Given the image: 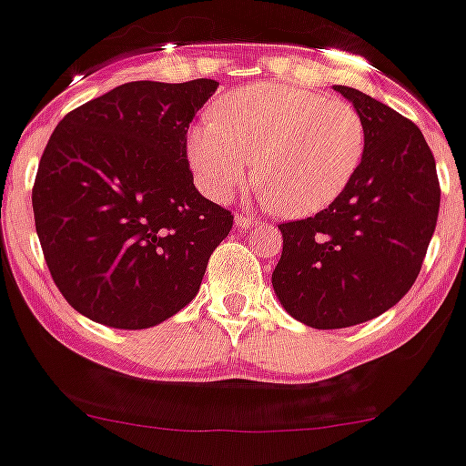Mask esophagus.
I'll return each mask as SVG.
<instances>
[{"instance_id": "obj_1", "label": "esophagus", "mask_w": 466, "mask_h": 466, "mask_svg": "<svg viewBox=\"0 0 466 466\" xmlns=\"http://www.w3.org/2000/svg\"><path fill=\"white\" fill-rule=\"evenodd\" d=\"M234 223H237V228H241V229H248V228H255V225H259V220H257L255 216L238 214L237 218H234Z\"/></svg>"}]
</instances>
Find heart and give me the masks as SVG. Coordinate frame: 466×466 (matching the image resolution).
<instances>
[{
    "label": "heart",
    "mask_w": 466,
    "mask_h": 466,
    "mask_svg": "<svg viewBox=\"0 0 466 466\" xmlns=\"http://www.w3.org/2000/svg\"><path fill=\"white\" fill-rule=\"evenodd\" d=\"M187 155L196 182L228 200L252 173L284 216H309L341 196L364 155V123L341 99L284 84L223 95L214 120L193 125Z\"/></svg>",
    "instance_id": "b5f03b06"
}]
</instances>
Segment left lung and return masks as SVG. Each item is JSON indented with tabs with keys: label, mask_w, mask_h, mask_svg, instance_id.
<instances>
[{
	"label": "left lung",
	"mask_w": 466,
	"mask_h": 466,
	"mask_svg": "<svg viewBox=\"0 0 466 466\" xmlns=\"http://www.w3.org/2000/svg\"><path fill=\"white\" fill-rule=\"evenodd\" d=\"M364 123V155L341 196L316 216L278 225L273 289L316 329L364 323L417 279L440 214L435 157L421 129L362 90L334 86Z\"/></svg>",
	"instance_id": "8db88e82"
}]
</instances>
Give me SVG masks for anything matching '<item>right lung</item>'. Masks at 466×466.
I'll list each match as a JSON object with an SVG mask.
<instances>
[{"mask_svg":"<svg viewBox=\"0 0 466 466\" xmlns=\"http://www.w3.org/2000/svg\"><path fill=\"white\" fill-rule=\"evenodd\" d=\"M218 81H129L70 111L31 202L54 284L79 314L159 325L196 298L232 211L193 187L187 132Z\"/></svg>","mask_w":466,"mask_h":466,"instance_id":"1","label":"right lung"}]
</instances>
